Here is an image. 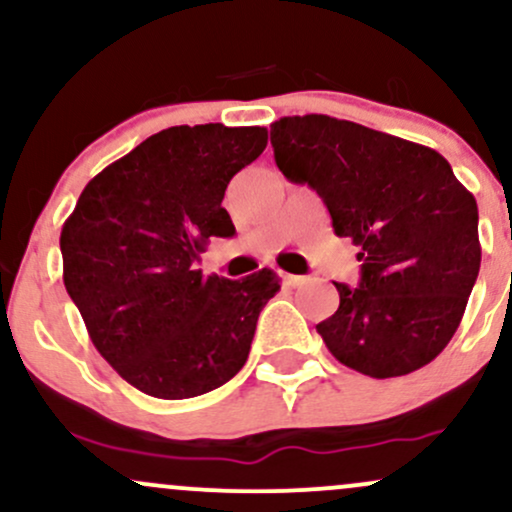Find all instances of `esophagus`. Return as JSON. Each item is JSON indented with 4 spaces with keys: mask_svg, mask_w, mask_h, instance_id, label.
Returning <instances> with one entry per match:
<instances>
[{
    "mask_svg": "<svg viewBox=\"0 0 512 512\" xmlns=\"http://www.w3.org/2000/svg\"><path fill=\"white\" fill-rule=\"evenodd\" d=\"M281 281H284V284L289 286V289H298V286L305 284L303 276H293V274H284V272H281Z\"/></svg>",
    "mask_w": 512,
    "mask_h": 512,
    "instance_id": "esophagus-1",
    "label": "esophagus"
}]
</instances>
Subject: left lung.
Returning a JSON list of instances; mask_svg holds the SVG:
<instances>
[{
    "mask_svg": "<svg viewBox=\"0 0 512 512\" xmlns=\"http://www.w3.org/2000/svg\"><path fill=\"white\" fill-rule=\"evenodd\" d=\"M274 161L313 187L339 238L358 245L361 281L337 284V313L317 325L344 366L397 378L431 363L460 327L479 276V211L428 146L330 115L281 117Z\"/></svg>",
    "mask_w": 512,
    "mask_h": 512,
    "instance_id": "left-lung-1",
    "label": "left lung"
}]
</instances>
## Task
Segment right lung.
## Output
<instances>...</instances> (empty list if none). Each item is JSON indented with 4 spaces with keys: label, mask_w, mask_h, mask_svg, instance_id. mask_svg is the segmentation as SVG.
Segmentation results:
<instances>
[{
    "label": "right lung",
    "mask_w": 512,
    "mask_h": 512,
    "mask_svg": "<svg viewBox=\"0 0 512 512\" xmlns=\"http://www.w3.org/2000/svg\"><path fill=\"white\" fill-rule=\"evenodd\" d=\"M264 146V127H168L101 170L64 221L69 298L93 346L144 395H204L248 361L279 276H204L195 260L209 238L236 233L223 195Z\"/></svg>",
    "instance_id": "obj_1"
}]
</instances>
